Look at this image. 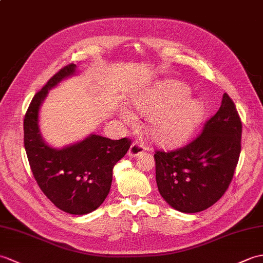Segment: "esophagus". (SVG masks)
<instances>
[{
	"mask_svg": "<svg viewBox=\"0 0 263 263\" xmlns=\"http://www.w3.org/2000/svg\"><path fill=\"white\" fill-rule=\"evenodd\" d=\"M146 150V148L144 146L143 143H140L138 141H134L131 146H130V150H129V156L131 157H137L139 155H141L142 152H144Z\"/></svg>",
	"mask_w": 263,
	"mask_h": 263,
	"instance_id": "esophagus-1",
	"label": "esophagus"
}]
</instances>
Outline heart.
Masks as SVG:
<instances>
[{
    "instance_id": "1",
    "label": "heart",
    "mask_w": 263,
    "mask_h": 263,
    "mask_svg": "<svg viewBox=\"0 0 263 263\" xmlns=\"http://www.w3.org/2000/svg\"><path fill=\"white\" fill-rule=\"evenodd\" d=\"M189 89L180 83H168L161 87L144 91L137 97L134 105L143 115L152 114L148 132L157 143L163 146L180 145L191 138L205 115L203 104L187 100ZM122 117L133 123L134 117L124 111Z\"/></svg>"
}]
</instances>
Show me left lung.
<instances>
[{
	"label": "left lung",
	"instance_id": "obj_1",
	"mask_svg": "<svg viewBox=\"0 0 263 263\" xmlns=\"http://www.w3.org/2000/svg\"><path fill=\"white\" fill-rule=\"evenodd\" d=\"M241 136V118L225 93L221 107L193 141L172 151L156 150V180L164 200L182 213L214 205L233 179Z\"/></svg>",
	"mask_w": 263,
	"mask_h": 263
}]
</instances>
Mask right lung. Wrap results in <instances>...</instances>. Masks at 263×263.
<instances>
[{
	"label": "right lung",
	"instance_id": "right-lung-1",
	"mask_svg": "<svg viewBox=\"0 0 263 263\" xmlns=\"http://www.w3.org/2000/svg\"><path fill=\"white\" fill-rule=\"evenodd\" d=\"M69 64L56 72L36 93L24 115V148L32 175L48 199L66 213L84 215L95 211L109 193L113 167L123 158L131 139L111 140L91 134L84 141L62 150L42 141L38 115L48 89L75 72Z\"/></svg>",
	"mask_w": 263,
	"mask_h": 263
}]
</instances>
